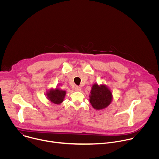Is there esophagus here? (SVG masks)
Wrapping results in <instances>:
<instances>
[{
    "instance_id": "34e87169",
    "label": "esophagus",
    "mask_w": 159,
    "mask_h": 159,
    "mask_svg": "<svg viewBox=\"0 0 159 159\" xmlns=\"http://www.w3.org/2000/svg\"><path fill=\"white\" fill-rule=\"evenodd\" d=\"M80 90H81V88L79 86H76L75 87V91H80Z\"/></svg>"
}]
</instances>
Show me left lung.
I'll list each match as a JSON object with an SVG mask.
<instances>
[{
  "instance_id": "obj_1",
  "label": "left lung",
  "mask_w": 159,
  "mask_h": 159,
  "mask_svg": "<svg viewBox=\"0 0 159 159\" xmlns=\"http://www.w3.org/2000/svg\"><path fill=\"white\" fill-rule=\"evenodd\" d=\"M90 93V103L96 110L105 109L112 101L113 96L111 90L106 85L103 84L100 85L97 83L94 84Z\"/></svg>"
}]
</instances>
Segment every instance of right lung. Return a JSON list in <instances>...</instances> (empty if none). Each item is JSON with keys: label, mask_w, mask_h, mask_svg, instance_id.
<instances>
[{"label": "right lung", "mask_w": 159, "mask_h": 159, "mask_svg": "<svg viewBox=\"0 0 159 159\" xmlns=\"http://www.w3.org/2000/svg\"><path fill=\"white\" fill-rule=\"evenodd\" d=\"M66 95L65 90H61L57 86L55 89L51 88L47 91L46 96L47 99L52 103L56 104H60L64 101V98Z\"/></svg>", "instance_id": "1"}]
</instances>
